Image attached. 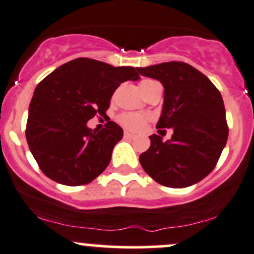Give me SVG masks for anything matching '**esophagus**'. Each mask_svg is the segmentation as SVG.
Returning a JSON list of instances; mask_svg holds the SVG:
<instances>
[{"mask_svg": "<svg viewBox=\"0 0 254 254\" xmlns=\"http://www.w3.org/2000/svg\"><path fill=\"white\" fill-rule=\"evenodd\" d=\"M124 137H127V138H135V135H133V133L127 132V131H125V132H124Z\"/></svg>", "mask_w": 254, "mask_h": 254, "instance_id": "1", "label": "esophagus"}]
</instances>
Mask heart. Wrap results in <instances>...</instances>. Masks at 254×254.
Here are the masks:
<instances>
[{
  "instance_id": "1",
  "label": "heart",
  "mask_w": 254,
  "mask_h": 254,
  "mask_svg": "<svg viewBox=\"0 0 254 254\" xmlns=\"http://www.w3.org/2000/svg\"><path fill=\"white\" fill-rule=\"evenodd\" d=\"M157 84H160L157 81L150 80V78H145V80H142L141 82H139V88H141L142 93H143L144 95L151 87L157 86ZM119 121H121V123L123 124L127 129L137 131L141 130L142 127H144L147 118H145L144 116L138 115V113H124V115L121 116Z\"/></svg>"
}]
</instances>
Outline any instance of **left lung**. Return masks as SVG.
<instances>
[{"label":"left lung","mask_w":254,"mask_h":254,"mask_svg":"<svg viewBox=\"0 0 254 254\" xmlns=\"http://www.w3.org/2000/svg\"><path fill=\"white\" fill-rule=\"evenodd\" d=\"M165 88L157 129H173L168 141L149 136V149L139 155L145 173L168 188L182 189L214 170L228 138L223 99L205 75L184 62L136 68Z\"/></svg>","instance_id":"left-lung-1"}]
</instances>
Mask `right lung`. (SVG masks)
<instances>
[{
  "mask_svg": "<svg viewBox=\"0 0 254 254\" xmlns=\"http://www.w3.org/2000/svg\"><path fill=\"white\" fill-rule=\"evenodd\" d=\"M138 78L132 66L76 58L38 84L28 109L26 138L46 177L62 185L78 186L106 170L123 129L109 122L103 130H92L87 122L105 116L121 83Z\"/></svg>",
  "mask_w": 254,
  "mask_h": 254,
  "instance_id": "1",
  "label": "right lung"
}]
</instances>
